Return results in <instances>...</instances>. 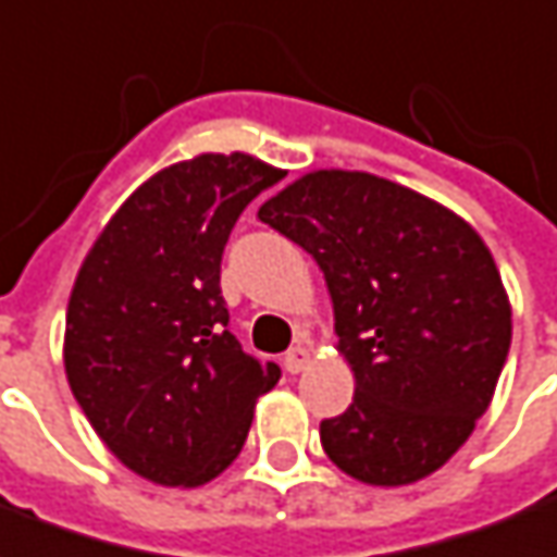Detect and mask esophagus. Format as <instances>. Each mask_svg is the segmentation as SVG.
Here are the masks:
<instances>
[{
	"label": "esophagus",
	"mask_w": 557,
	"mask_h": 557,
	"mask_svg": "<svg viewBox=\"0 0 557 557\" xmlns=\"http://www.w3.org/2000/svg\"><path fill=\"white\" fill-rule=\"evenodd\" d=\"M309 360H311V354L306 348H290L285 354V369L290 374H299L302 372V369H306V366H309Z\"/></svg>",
	"instance_id": "34e87169"
}]
</instances>
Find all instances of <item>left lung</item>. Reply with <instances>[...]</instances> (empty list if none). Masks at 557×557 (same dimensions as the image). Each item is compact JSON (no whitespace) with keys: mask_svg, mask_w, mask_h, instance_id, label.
Returning a JSON list of instances; mask_svg holds the SVG:
<instances>
[{"mask_svg":"<svg viewBox=\"0 0 557 557\" xmlns=\"http://www.w3.org/2000/svg\"><path fill=\"white\" fill-rule=\"evenodd\" d=\"M258 219L318 260L357 377L321 423L326 456L369 486H408L474 432L510 350L492 251L456 212L360 171H314Z\"/></svg>","mask_w":557,"mask_h":557,"instance_id":"obj_1","label":"left lung"}]
</instances>
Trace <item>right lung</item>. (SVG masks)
Masks as SVG:
<instances>
[{
  "label": "right lung",
  "mask_w": 557,
  "mask_h": 557,
  "mask_svg": "<svg viewBox=\"0 0 557 557\" xmlns=\"http://www.w3.org/2000/svg\"><path fill=\"white\" fill-rule=\"evenodd\" d=\"M282 180L246 152H207L146 180L83 260L65 374L116 459L159 486H203L239 456L282 369L227 330L222 255L243 209Z\"/></svg>",
  "instance_id": "add662e5"
}]
</instances>
